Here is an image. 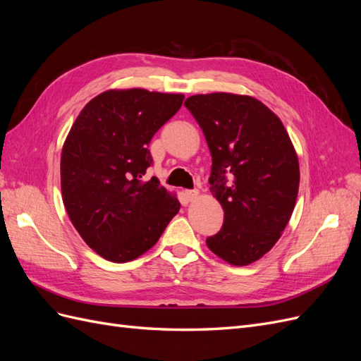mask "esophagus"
Segmentation results:
<instances>
[{
    "instance_id": "esophagus-1",
    "label": "esophagus",
    "mask_w": 361,
    "mask_h": 361,
    "mask_svg": "<svg viewBox=\"0 0 361 361\" xmlns=\"http://www.w3.org/2000/svg\"><path fill=\"white\" fill-rule=\"evenodd\" d=\"M199 195H200L199 190H187V191H185V197H187L190 202L197 200Z\"/></svg>"
}]
</instances>
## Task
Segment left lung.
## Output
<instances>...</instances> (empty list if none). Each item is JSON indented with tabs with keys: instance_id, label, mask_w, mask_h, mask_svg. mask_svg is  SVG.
I'll return each mask as SVG.
<instances>
[{
	"instance_id": "1",
	"label": "left lung",
	"mask_w": 361,
	"mask_h": 361,
	"mask_svg": "<svg viewBox=\"0 0 361 361\" xmlns=\"http://www.w3.org/2000/svg\"><path fill=\"white\" fill-rule=\"evenodd\" d=\"M185 106L212 155L211 192L221 203V231L206 239L235 267L259 260L288 226L300 187V164L281 120L245 94L190 96Z\"/></svg>"
}]
</instances>
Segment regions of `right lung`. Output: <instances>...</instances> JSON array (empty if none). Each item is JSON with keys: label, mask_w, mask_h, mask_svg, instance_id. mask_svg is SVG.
Segmentation results:
<instances>
[{"label": "right lung", "mask_w": 361, "mask_h": 361, "mask_svg": "<svg viewBox=\"0 0 361 361\" xmlns=\"http://www.w3.org/2000/svg\"><path fill=\"white\" fill-rule=\"evenodd\" d=\"M180 93L106 90L87 104L61 150V195L73 227L104 259L123 264L154 247L180 209L157 178L149 143L179 111Z\"/></svg>", "instance_id": "1"}]
</instances>
